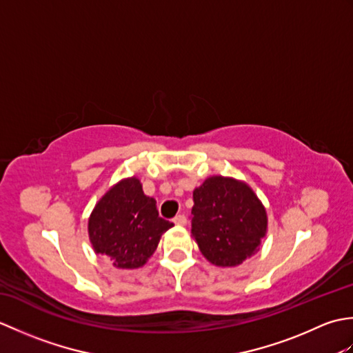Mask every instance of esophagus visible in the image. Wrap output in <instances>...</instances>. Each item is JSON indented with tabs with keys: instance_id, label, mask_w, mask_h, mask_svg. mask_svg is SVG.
I'll return each mask as SVG.
<instances>
[{
	"instance_id": "esophagus-1",
	"label": "esophagus",
	"mask_w": 353,
	"mask_h": 353,
	"mask_svg": "<svg viewBox=\"0 0 353 353\" xmlns=\"http://www.w3.org/2000/svg\"><path fill=\"white\" fill-rule=\"evenodd\" d=\"M172 221H174L176 224H179V226H185L186 221H188V220H186V216L183 214H179V215L174 216V220H172Z\"/></svg>"
}]
</instances>
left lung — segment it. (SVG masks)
<instances>
[{"label": "left lung", "mask_w": 353, "mask_h": 353, "mask_svg": "<svg viewBox=\"0 0 353 353\" xmlns=\"http://www.w3.org/2000/svg\"><path fill=\"white\" fill-rule=\"evenodd\" d=\"M192 196L191 234L209 262L235 267L258 250L267 232V214L249 186L214 176Z\"/></svg>", "instance_id": "8db88e82"}]
</instances>
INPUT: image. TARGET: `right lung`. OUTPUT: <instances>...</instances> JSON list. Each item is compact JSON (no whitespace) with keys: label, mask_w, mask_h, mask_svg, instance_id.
I'll use <instances>...</instances> for the list:
<instances>
[{"label":"right lung","mask_w":353,"mask_h":353,"mask_svg":"<svg viewBox=\"0 0 353 353\" xmlns=\"http://www.w3.org/2000/svg\"><path fill=\"white\" fill-rule=\"evenodd\" d=\"M174 226L159 216L156 200L142 191L137 177L110 188L89 219V238L97 253L118 268H139L154 253L161 235Z\"/></svg>","instance_id":"obj_1"}]
</instances>
